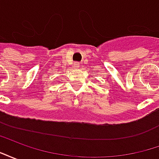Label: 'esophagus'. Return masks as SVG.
I'll return each instance as SVG.
<instances>
[{"mask_svg":"<svg viewBox=\"0 0 159 159\" xmlns=\"http://www.w3.org/2000/svg\"><path fill=\"white\" fill-rule=\"evenodd\" d=\"M80 66H81V64H80L79 62H76L74 63V66H73V67H74L75 69H78L80 67Z\"/></svg>","mask_w":159,"mask_h":159,"instance_id":"1","label":"esophagus"}]
</instances>
